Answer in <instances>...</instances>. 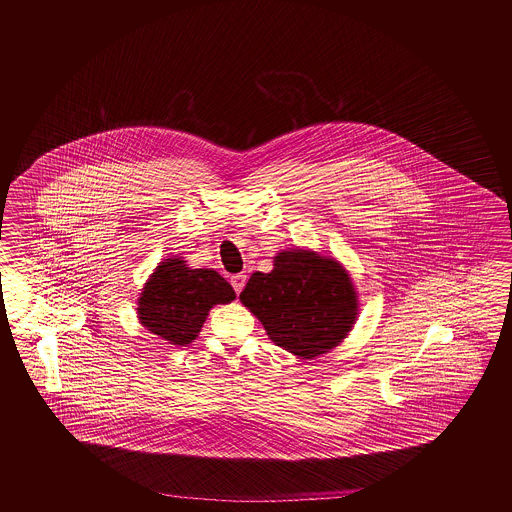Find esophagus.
<instances>
[{
    "mask_svg": "<svg viewBox=\"0 0 512 512\" xmlns=\"http://www.w3.org/2000/svg\"><path fill=\"white\" fill-rule=\"evenodd\" d=\"M231 283H233L234 291L240 293L246 285V274H234V276H231Z\"/></svg>",
    "mask_w": 512,
    "mask_h": 512,
    "instance_id": "esophagus-1",
    "label": "esophagus"
}]
</instances>
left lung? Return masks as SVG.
<instances>
[{
	"mask_svg": "<svg viewBox=\"0 0 512 512\" xmlns=\"http://www.w3.org/2000/svg\"><path fill=\"white\" fill-rule=\"evenodd\" d=\"M240 300L270 340L302 358L334 349L358 315L357 291L347 270L310 249L278 253L272 272L251 274Z\"/></svg>",
	"mask_w": 512,
	"mask_h": 512,
	"instance_id": "left-lung-1",
	"label": "left lung"
}]
</instances>
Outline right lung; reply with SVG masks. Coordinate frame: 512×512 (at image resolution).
I'll return each instance as SVG.
<instances>
[{
    "label": "right lung",
    "mask_w": 512,
    "mask_h": 512,
    "mask_svg": "<svg viewBox=\"0 0 512 512\" xmlns=\"http://www.w3.org/2000/svg\"><path fill=\"white\" fill-rule=\"evenodd\" d=\"M233 287L210 268H191L182 257L165 259L140 293V325L171 345L195 340L216 304L233 302Z\"/></svg>",
    "instance_id": "add662e5"
}]
</instances>
